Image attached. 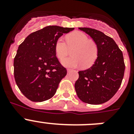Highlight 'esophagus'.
<instances>
[{
    "label": "esophagus",
    "mask_w": 134,
    "mask_h": 134,
    "mask_svg": "<svg viewBox=\"0 0 134 134\" xmlns=\"http://www.w3.org/2000/svg\"><path fill=\"white\" fill-rule=\"evenodd\" d=\"M70 71H71V69H67V72H70Z\"/></svg>",
    "instance_id": "esophagus-1"
}]
</instances>
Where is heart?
I'll return each mask as SVG.
<instances>
[{
	"mask_svg": "<svg viewBox=\"0 0 134 134\" xmlns=\"http://www.w3.org/2000/svg\"><path fill=\"white\" fill-rule=\"evenodd\" d=\"M72 56L62 61V64L68 68L82 66L88 68L93 66L98 56V47L94 41H90L88 36L80 31H74L67 36V43L62 37L58 39L55 43V52L57 58L62 60L69 54L70 49Z\"/></svg>",
	"mask_w": 134,
	"mask_h": 134,
	"instance_id": "obj_1",
	"label": "heart"
}]
</instances>
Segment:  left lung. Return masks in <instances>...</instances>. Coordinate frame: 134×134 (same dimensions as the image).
<instances>
[{"instance_id": "left-lung-1", "label": "left lung", "mask_w": 134, "mask_h": 134, "mask_svg": "<svg viewBox=\"0 0 134 134\" xmlns=\"http://www.w3.org/2000/svg\"><path fill=\"white\" fill-rule=\"evenodd\" d=\"M98 47V56L91 68L79 71L75 82L78 97L84 103L99 105L108 101L117 93L123 80L125 64L122 52L115 41L100 31L79 27Z\"/></svg>"}]
</instances>
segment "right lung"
Instances as JSON below:
<instances>
[{
	"mask_svg": "<svg viewBox=\"0 0 134 134\" xmlns=\"http://www.w3.org/2000/svg\"><path fill=\"white\" fill-rule=\"evenodd\" d=\"M73 27L47 26L29 34L19 46L14 59L16 85L27 99L35 102L55 94L60 80L67 74L55 56V43Z\"/></svg>",
	"mask_w": 134,
	"mask_h": 134,
	"instance_id": "obj_1",
	"label": "right lung"
}]
</instances>
